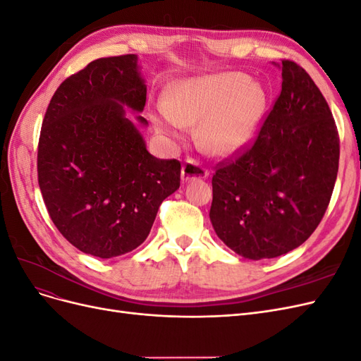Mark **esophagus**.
Instances as JSON below:
<instances>
[{
	"instance_id": "esophagus-1",
	"label": "esophagus",
	"mask_w": 361,
	"mask_h": 361,
	"mask_svg": "<svg viewBox=\"0 0 361 361\" xmlns=\"http://www.w3.org/2000/svg\"><path fill=\"white\" fill-rule=\"evenodd\" d=\"M209 176V171L203 169L200 164L195 162L194 159H187L182 166L180 171V178L183 182H190V180H197V179H206Z\"/></svg>"
}]
</instances>
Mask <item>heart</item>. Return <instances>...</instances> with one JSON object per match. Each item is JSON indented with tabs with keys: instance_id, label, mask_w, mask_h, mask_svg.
<instances>
[{
	"instance_id": "heart-1",
	"label": "heart",
	"mask_w": 361,
	"mask_h": 361,
	"mask_svg": "<svg viewBox=\"0 0 361 361\" xmlns=\"http://www.w3.org/2000/svg\"><path fill=\"white\" fill-rule=\"evenodd\" d=\"M267 105L260 82L241 72H221L170 85L154 123L169 137H180L185 126L200 123V146L215 157L231 158L255 140Z\"/></svg>"
}]
</instances>
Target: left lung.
<instances>
[{
	"instance_id": "obj_1",
	"label": "left lung",
	"mask_w": 361,
	"mask_h": 361,
	"mask_svg": "<svg viewBox=\"0 0 361 361\" xmlns=\"http://www.w3.org/2000/svg\"><path fill=\"white\" fill-rule=\"evenodd\" d=\"M281 92L257 137L216 164L211 223L245 259H272L300 247L321 223L338 170V133L310 75L281 60Z\"/></svg>"
}]
</instances>
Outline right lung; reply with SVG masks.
I'll list each match as a JSON object with an SVG mask.
<instances>
[{
    "mask_svg": "<svg viewBox=\"0 0 361 361\" xmlns=\"http://www.w3.org/2000/svg\"><path fill=\"white\" fill-rule=\"evenodd\" d=\"M146 93L134 54L97 59L60 84L43 117L42 197L59 232L85 255L110 259L143 244L180 185V162L150 155L125 117L122 105L143 111Z\"/></svg>",
    "mask_w": 361,
    "mask_h": 361,
    "instance_id": "obj_1",
    "label": "right lung"
}]
</instances>
